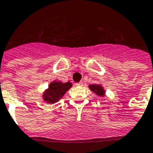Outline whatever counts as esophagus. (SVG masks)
<instances>
[{
    "label": "esophagus",
    "instance_id": "esophagus-1",
    "mask_svg": "<svg viewBox=\"0 0 153 153\" xmlns=\"http://www.w3.org/2000/svg\"><path fill=\"white\" fill-rule=\"evenodd\" d=\"M75 85L76 86H78V87H81V86H83V83H82V82H79V83H76Z\"/></svg>",
    "mask_w": 153,
    "mask_h": 153
}]
</instances>
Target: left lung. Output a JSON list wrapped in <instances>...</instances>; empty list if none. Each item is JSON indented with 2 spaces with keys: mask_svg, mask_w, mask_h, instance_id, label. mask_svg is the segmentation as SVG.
<instances>
[{
  "mask_svg": "<svg viewBox=\"0 0 153 153\" xmlns=\"http://www.w3.org/2000/svg\"><path fill=\"white\" fill-rule=\"evenodd\" d=\"M89 88H90V90H91V91L95 93L98 96H105V89L101 84H91V85H89Z\"/></svg>",
  "mask_w": 153,
  "mask_h": 153,
  "instance_id": "1",
  "label": "left lung"
}]
</instances>
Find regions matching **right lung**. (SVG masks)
Segmentation results:
<instances>
[{
	"instance_id": "obj_1",
	"label": "right lung",
	"mask_w": 153,
	"mask_h": 153,
	"mask_svg": "<svg viewBox=\"0 0 153 153\" xmlns=\"http://www.w3.org/2000/svg\"><path fill=\"white\" fill-rule=\"evenodd\" d=\"M73 84L69 81L62 83L61 81H53L49 84L48 88L43 94V99L47 103H55L59 102L72 88Z\"/></svg>"
}]
</instances>
